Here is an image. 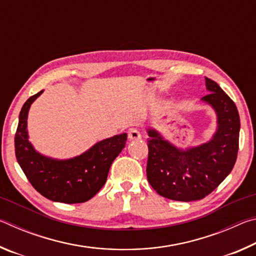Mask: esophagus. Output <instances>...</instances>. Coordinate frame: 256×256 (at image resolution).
Listing matches in <instances>:
<instances>
[{
    "instance_id": "obj_1",
    "label": "esophagus",
    "mask_w": 256,
    "mask_h": 256,
    "mask_svg": "<svg viewBox=\"0 0 256 256\" xmlns=\"http://www.w3.org/2000/svg\"><path fill=\"white\" fill-rule=\"evenodd\" d=\"M128 136L130 140H138V138H141L140 131L136 128H130Z\"/></svg>"
}]
</instances>
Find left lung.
Wrapping results in <instances>:
<instances>
[{
  "label": "left lung",
  "instance_id": "obj_1",
  "mask_svg": "<svg viewBox=\"0 0 256 256\" xmlns=\"http://www.w3.org/2000/svg\"><path fill=\"white\" fill-rule=\"evenodd\" d=\"M206 86L209 94L201 100L216 116V132L209 141L183 149L157 130H146V177L159 196L170 200L190 202L206 198L230 174L236 162L240 128L237 107L214 80L206 78Z\"/></svg>",
  "mask_w": 256,
  "mask_h": 256
}]
</instances>
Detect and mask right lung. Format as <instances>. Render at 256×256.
Segmentation results:
<instances>
[{
    "label": "right lung",
    "mask_w": 256,
    "mask_h": 256,
    "mask_svg": "<svg viewBox=\"0 0 256 256\" xmlns=\"http://www.w3.org/2000/svg\"><path fill=\"white\" fill-rule=\"evenodd\" d=\"M42 90L24 104L14 138L16 157L37 192L54 202L82 203L90 200L106 183L115 158L124 149L128 134H118L94 144L84 154L68 159L47 157L29 141L28 112Z\"/></svg>",
    "instance_id": "right-lung-1"
}]
</instances>
